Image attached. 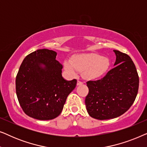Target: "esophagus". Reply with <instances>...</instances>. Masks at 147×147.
Returning <instances> with one entry per match:
<instances>
[{
  "instance_id": "obj_1",
  "label": "esophagus",
  "mask_w": 147,
  "mask_h": 147,
  "mask_svg": "<svg viewBox=\"0 0 147 147\" xmlns=\"http://www.w3.org/2000/svg\"><path fill=\"white\" fill-rule=\"evenodd\" d=\"M84 82L81 81V80H78V82H77V85L78 86H80V85H82V84H83Z\"/></svg>"
}]
</instances>
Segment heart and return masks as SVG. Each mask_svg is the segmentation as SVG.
Instances as JSON below:
<instances>
[{
  "label": "heart",
  "mask_w": 147,
  "mask_h": 147,
  "mask_svg": "<svg viewBox=\"0 0 147 147\" xmlns=\"http://www.w3.org/2000/svg\"><path fill=\"white\" fill-rule=\"evenodd\" d=\"M64 67L68 73L75 76L78 71H82L87 79H94L104 75L110 65L109 59L96 53L78 54L71 60H65Z\"/></svg>",
  "instance_id": "heart-1"
}]
</instances>
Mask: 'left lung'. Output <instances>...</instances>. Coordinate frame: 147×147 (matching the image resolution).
<instances>
[{
  "label": "left lung",
  "mask_w": 147,
  "mask_h": 147,
  "mask_svg": "<svg viewBox=\"0 0 147 147\" xmlns=\"http://www.w3.org/2000/svg\"><path fill=\"white\" fill-rule=\"evenodd\" d=\"M114 67L96 81L86 82V110L91 117L107 120L121 116L130 108L137 96L139 78L135 65L127 54L114 50Z\"/></svg>",
  "instance_id": "obj_1"
}]
</instances>
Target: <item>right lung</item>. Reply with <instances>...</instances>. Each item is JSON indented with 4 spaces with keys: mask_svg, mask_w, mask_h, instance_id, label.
Masks as SVG:
<instances>
[{
    "mask_svg": "<svg viewBox=\"0 0 147 147\" xmlns=\"http://www.w3.org/2000/svg\"><path fill=\"white\" fill-rule=\"evenodd\" d=\"M57 53L47 49L29 54L16 77V93L23 112L41 120H52L61 114L77 80H64L63 65L55 59ZM43 65V67L42 65Z\"/></svg>",
    "mask_w": 147,
    "mask_h": 147,
    "instance_id": "obj_1",
    "label": "right lung"
}]
</instances>
